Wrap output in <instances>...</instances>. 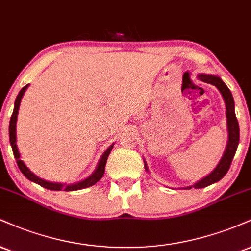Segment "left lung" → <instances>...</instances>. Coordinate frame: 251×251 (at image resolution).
Listing matches in <instances>:
<instances>
[{"label":"left lung","instance_id":"obj_1","mask_svg":"<svg viewBox=\"0 0 251 251\" xmlns=\"http://www.w3.org/2000/svg\"><path fill=\"white\" fill-rule=\"evenodd\" d=\"M198 78L204 83L212 84V85L216 86L219 89V91L221 92V95L225 99L226 102V110H227V124H228V144L227 147H226L225 153H223L222 159L220 160V162L217 164L216 168L209 175H207L206 177L201 179L200 181L194 183V185L191 187H187L186 189H191L192 187L194 188H204V187L212 185V183H215L217 181H220L227 174V172L230 168L231 161L234 159L235 153H236L238 143H240V127H238V122L237 118L235 116V102L234 98H232V95L230 90L228 89V86L223 83L222 79L217 76H212V75H204L201 74L199 75ZM145 168L147 171L146 162H145Z\"/></svg>","mask_w":251,"mask_h":251}]
</instances>
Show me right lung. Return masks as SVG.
<instances>
[{
	"mask_svg": "<svg viewBox=\"0 0 251 251\" xmlns=\"http://www.w3.org/2000/svg\"><path fill=\"white\" fill-rule=\"evenodd\" d=\"M28 86L29 85H25L24 87H22V90H21L19 95H17L16 100H15V105H14V112H13V114H11L10 123H9V139H10L11 149H13L14 156H15V159H16L17 166H19L20 171L22 172L23 175L26 177V179L32 181V182L37 183V185H39V186L44 187V188L50 189V191H60V189H64V191H66V192H71V191H78V189L87 188V187L93 186L95 183L98 182V181L102 177V175H104L105 165H106L108 155H110L111 151H112L113 144L111 145V146L108 147L106 151H105L104 154L101 155V158H100V160H99L96 171L93 172V173L90 175L87 179L80 181V182L74 183V185H63V183L49 182V181H45L43 179H41V177H38L37 175H35L34 173H32V172L30 171L25 165H24V162L22 161V160L20 159L21 155H20L19 150H17V146H16V122H17V114H19L21 99H22L24 92H25V90L28 89Z\"/></svg>",
	"mask_w": 251,
	"mask_h": 251,
	"instance_id": "1",
	"label": "right lung"
}]
</instances>
